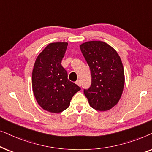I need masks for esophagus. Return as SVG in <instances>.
I'll return each mask as SVG.
<instances>
[{
    "label": "esophagus",
    "mask_w": 152,
    "mask_h": 152,
    "mask_svg": "<svg viewBox=\"0 0 152 152\" xmlns=\"http://www.w3.org/2000/svg\"><path fill=\"white\" fill-rule=\"evenodd\" d=\"M76 84H77L79 86H82V83H81V81H80V80H77V81H76Z\"/></svg>",
    "instance_id": "esophagus-1"
}]
</instances>
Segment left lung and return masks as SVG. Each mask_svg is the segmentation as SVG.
I'll use <instances>...</instances> for the list:
<instances>
[{
    "instance_id": "1",
    "label": "left lung",
    "mask_w": 152,
    "mask_h": 152,
    "mask_svg": "<svg viewBox=\"0 0 152 152\" xmlns=\"http://www.w3.org/2000/svg\"><path fill=\"white\" fill-rule=\"evenodd\" d=\"M80 49L91 73V86L84 89L89 104L100 111L111 109L120 100L124 85L120 56L103 41H88L80 45Z\"/></svg>"
}]
</instances>
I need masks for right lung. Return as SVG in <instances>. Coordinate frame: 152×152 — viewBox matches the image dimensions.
<instances>
[{
	"label": "right lung",
	"instance_id": "right-lung-1",
	"mask_svg": "<svg viewBox=\"0 0 152 152\" xmlns=\"http://www.w3.org/2000/svg\"><path fill=\"white\" fill-rule=\"evenodd\" d=\"M68 43H50L39 54L32 71V90L40 107L51 113L68 109L70 102L80 87L68 79L61 66Z\"/></svg>",
	"mask_w": 152,
	"mask_h": 152
}]
</instances>
